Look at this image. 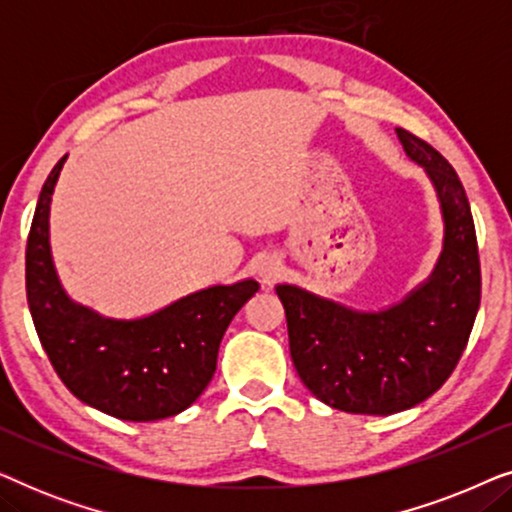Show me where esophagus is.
Masks as SVG:
<instances>
[{"label": "esophagus", "instance_id": "1", "mask_svg": "<svg viewBox=\"0 0 512 512\" xmlns=\"http://www.w3.org/2000/svg\"><path fill=\"white\" fill-rule=\"evenodd\" d=\"M279 275H282V263H279L277 258H265V261L258 265V277H261V282L265 286L275 284Z\"/></svg>", "mask_w": 512, "mask_h": 512}]
</instances>
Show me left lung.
Masks as SVG:
<instances>
[{
	"label": "left lung",
	"mask_w": 512,
	"mask_h": 512,
	"mask_svg": "<svg viewBox=\"0 0 512 512\" xmlns=\"http://www.w3.org/2000/svg\"><path fill=\"white\" fill-rule=\"evenodd\" d=\"M396 135L440 202L445 235L431 275L377 312L296 284L275 286L300 380L321 403L352 415H394L436 394L464 354L480 307L478 240L464 186L431 144L403 128Z\"/></svg>",
	"instance_id": "1"
}]
</instances>
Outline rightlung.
Here are the masks:
<instances>
[{
    "label": "right lung",
    "instance_id": "add662e5",
    "mask_svg": "<svg viewBox=\"0 0 512 512\" xmlns=\"http://www.w3.org/2000/svg\"><path fill=\"white\" fill-rule=\"evenodd\" d=\"M67 156L41 188L27 237V305L55 373L81 403L125 422L174 417L212 382L223 333L258 291L256 279L216 284L139 319L76 303L53 265L51 200Z\"/></svg>",
    "mask_w": 512,
    "mask_h": 512
}]
</instances>
